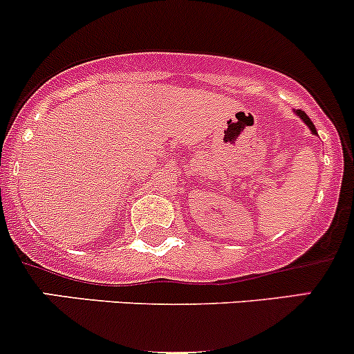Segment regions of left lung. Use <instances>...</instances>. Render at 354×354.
I'll list each match as a JSON object with an SVG mask.
<instances>
[{"label": "left lung", "instance_id": "1", "mask_svg": "<svg viewBox=\"0 0 354 354\" xmlns=\"http://www.w3.org/2000/svg\"><path fill=\"white\" fill-rule=\"evenodd\" d=\"M295 114H296V116L299 118V120L303 121V123L306 124V127L310 128V131H312L313 135H319V133H317V128H315V124H313V123H312V120H310V118L306 116V113H303L301 109H295Z\"/></svg>", "mask_w": 354, "mask_h": 354}]
</instances>
